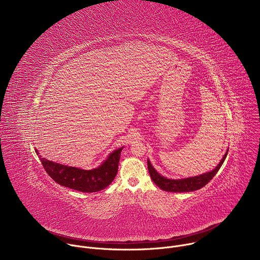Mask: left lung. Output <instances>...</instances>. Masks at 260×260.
Here are the masks:
<instances>
[{"instance_id": "8db88e82", "label": "left lung", "mask_w": 260, "mask_h": 260, "mask_svg": "<svg viewBox=\"0 0 260 260\" xmlns=\"http://www.w3.org/2000/svg\"><path fill=\"white\" fill-rule=\"evenodd\" d=\"M226 155H228V152L224 154L223 158L221 159L219 165L213 171L206 173L204 175L186 178V179H180V180H171L160 176L151 166L149 160H147V165H148V171H149L152 181L160 189L169 192H189V191L198 190L204 187L205 185H207L212 180V178L217 174L222 164H223L224 159L226 158Z\"/></svg>"}]
</instances>
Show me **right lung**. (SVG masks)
I'll use <instances>...</instances> for the list:
<instances>
[{"mask_svg":"<svg viewBox=\"0 0 260 260\" xmlns=\"http://www.w3.org/2000/svg\"><path fill=\"white\" fill-rule=\"evenodd\" d=\"M122 148L111 153L109 157L96 169L81 170L53 162L42 157L38 150L39 158L46 173L59 185L81 192H96L111 184L117 174Z\"/></svg>","mask_w":260,"mask_h":260,"instance_id":"right-lung-1","label":"right lung"}]
</instances>
